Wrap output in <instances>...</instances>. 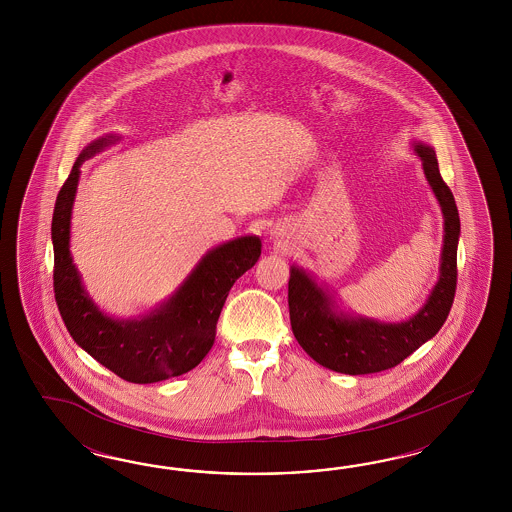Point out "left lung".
Masks as SVG:
<instances>
[{
    "label": "left lung",
    "instance_id": "left-lung-1",
    "mask_svg": "<svg viewBox=\"0 0 512 512\" xmlns=\"http://www.w3.org/2000/svg\"><path fill=\"white\" fill-rule=\"evenodd\" d=\"M413 152L443 214V248L439 278L424 306L413 317L385 323L341 310L334 295L308 270L293 264L289 278L291 328L300 347L328 370L347 375L377 373L398 366L432 340L447 321L456 293V253L460 216L449 186L443 182L432 146L413 140Z\"/></svg>",
    "mask_w": 512,
    "mask_h": 512
}]
</instances>
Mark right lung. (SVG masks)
<instances>
[{"label": "right lung", "instance_id": "right-lung-1", "mask_svg": "<svg viewBox=\"0 0 512 512\" xmlns=\"http://www.w3.org/2000/svg\"><path fill=\"white\" fill-rule=\"evenodd\" d=\"M122 137L109 133L90 142L65 180L52 216L54 293L63 323L78 347L129 383H157L193 370L216 340L227 295L261 257V238L240 236L208 249L182 285L146 315L110 317L86 291L71 255V214L80 167Z\"/></svg>", "mask_w": 512, "mask_h": 512}]
</instances>
